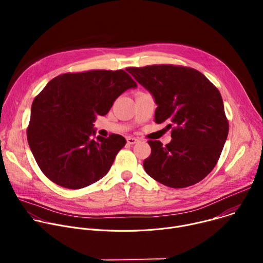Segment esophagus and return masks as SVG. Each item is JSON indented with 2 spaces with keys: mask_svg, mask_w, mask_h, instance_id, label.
<instances>
[{
  "mask_svg": "<svg viewBox=\"0 0 263 263\" xmlns=\"http://www.w3.org/2000/svg\"><path fill=\"white\" fill-rule=\"evenodd\" d=\"M126 139H127V143H129V144H134V143H136L138 141L137 138L131 137V136H128Z\"/></svg>",
  "mask_w": 263,
  "mask_h": 263,
  "instance_id": "obj_1",
  "label": "esophagus"
}]
</instances>
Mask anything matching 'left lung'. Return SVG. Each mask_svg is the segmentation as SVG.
I'll return each instance as SVG.
<instances>
[{"label":"left lung","instance_id":"8db88e82","mask_svg":"<svg viewBox=\"0 0 263 263\" xmlns=\"http://www.w3.org/2000/svg\"><path fill=\"white\" fill-rule=\"evenodd\" d=\"M127 70L152 95L155 122L172 129V141L164 146L148 140L152 151L143 161L145 173L173 189L203 180L215 166L229 132L217 88L191 67L161 64Z\"/></svg>","mask_w":263,"mask_h":263}]
</instances>
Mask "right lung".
<instances>
[{"instance_id":"obj_1","label":"right lung","mask_w":263,"mask_h":263,"mask_svg":"<svg viewBox=\"0 0 263 263\" xmlns=\"http://www.w3.org/2000/svg\"><path fill=\"white\" fill-rule=\"evenodd\" d=\"M136 87L123 69L63 73L51 80L32 103L27 130L42 172L69 190L102 179L126 139L119 134L96 136L93 123L123 92Z\"/></svg>"}]
</instances>
